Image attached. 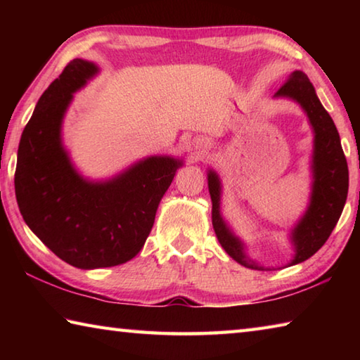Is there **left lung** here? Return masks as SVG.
<instances>
[{
  "label": "left lung",
  "mask_w": 360,
  "mask_h": 360,
  "mask_svg": "<svg viewBox=\"0 0 360 360\" xmlns=\"http://www.w3.org/2000/svg\"><path fill=\"white\" fill-rule=\"evenodd\" d=\"M275 96L295 100L307 112L314 130L313 150V191L309 206L303 217L292 230V243L295 257L290 265L300 264L324 246L337 225L348 197L349 174L345 152L341 149L337 127L328 112L321 105L313 84L303 71H294ZM208 188L212 202V227L221 246L231 259L252 270H265L255 265L245 254L243 243L231 233L221 216V181L210 169Z\"/></svg>",
  "instance_id": "left-lung-1"
}]
</instances>
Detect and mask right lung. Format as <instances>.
Here are the masks:
<instances>
[{"label": "right lung", "mask_w": 360, "mask_h": 360, "mask_svg": "<svg viewBox=\"0 0 360 360\" xmlns=\"http://www.w3.org/2000/svg\"><path fill=\"white\" fill-rule=\"evenodd\" d=\"M98 72L75 58L49 85L23 129L15 197L23 221L51 251L72 266H114L141 251L158 203L182 162L154 155L115 178L84 179L62 144V122L72 94Z\"/></svg>", "instance_id": "right-lung-1"}]
</instances>
